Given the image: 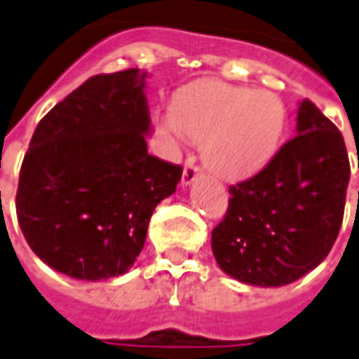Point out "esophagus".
<instances>
[{
	"label": "esophagus",
	"mask_w": 359,
	"mask_h": 359,
	"mask_svg": "<svg viewBox=\"0 0 359 359\" xmlns=\"http://www.w3.org/2000/svg\"><path fill=\"white\" fill-rule=\"evenodd\" d=\"M200 176V168L194 165L193 161H187V165L183 168V176H182V185L183 187H189L191 183Z\"/></svg>",
	"instance_id": "esophagus-1"
}]
</instances>
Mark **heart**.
<instances>
[{"mask_svg":"<svg viewBox=\"0 0 359 359\" xmlns=\"http://www.w3.org/2000/svg\"><path fill=\"white\" fill-rule=\"evenodd\" d=\"M285 129V107L269 91L205 80L183 88L172 104L166 130L202 142V159L224 180L260 170L275 154Z\"/></svg>","mask_w":359,"mask_h":359,"instance_id":"heart-1","label":"heart"}]
</instances>
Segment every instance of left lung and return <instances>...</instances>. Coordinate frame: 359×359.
Returning a JSON list of instances; mask_svg holds the SVG:
<instances>
[{"label":"left lung","mask_w":359,"mask_h":359,"mask_svg":"<svg viewBox=\"0 0 359 359\" xmlns=\"http://www.w3.org/2000/svg\"><path fill=\"white\" fill-rule=\"evenodd\" d=\"M296 121L292 140L229 189L226 215L211 232L219 268L245 285L283 286L309 273L343 223L350 180L343 135L309 99Z\"/></svg>","instance_id":"8db88e82"}]
</instances>
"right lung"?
Segmentation results:
<instances>
[{
    "instance_id": "1",
    "label": "right lung",
    "mask_w": 359,
    "mask_h": 359,
    "mask_svg": "<svg viewBox=\"0 0 359 359\" xmlns=\"http://www.w3.org/2000/svg\"><path fill=\"white\" fill-rule=\"evenodd\" d=\"M148 73L97 74L57 102L33 133L16 215L32 251L73 279L127 273L182 166L148 154Z\"/></svg>"
}]
</instances>
